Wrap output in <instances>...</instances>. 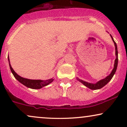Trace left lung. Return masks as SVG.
<instances>
[{"label":"left lung","mask_w":127,"mask_h":127,"mask_svg":"<svg viewBox=\"0 0 127 127\" xmlns=\"http://www.w3.org/2000/svg\"><path fill=\"white\" fill-rule=\"evenodd\" d=\"M110 36H111L113 42H114V44L115 46V54H116V59H115V60L114 67H113V70H112V72L110 73V75L107 76V77H106L104 79H103L99 81L98 82L95 83V84H91V83L85 82V81H82V80L77 78V79H78L80 82H81L82 84H84V85L86 86L87 87H88V88H89L90 89H91V90H98V89L103 88L104 86H105L106 84H107V83H108L109 81L112 79V78H113V75H115V72H116V68H117V66H118V48H117V45H116V42L114 41V40H113V37H112L111 34H110Z\"/></svg>","instance_id":"left-lung-1"}]
</instances>
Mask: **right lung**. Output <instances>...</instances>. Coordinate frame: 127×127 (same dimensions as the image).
Masks as SVG:
<instances>
[{"mask_svg": "<svg viewBox=\"0 0 127 127\" xmlns=\"http://www.w3.org/2000/svg\"><path fill=\"white\" fill-rule=\"evenodd\" d=\"M8 61L9 64V67L11 68V72L12 73L13 75L17 79L20 83L25 85L26 87H28V88H32V89H40L42 88V87H45V86L48 85V84L51 83L54 81V79H50L46 80V81H42V80H33V79H26L22 78V77L17 75V73H15V71L13 70V68L11 67V65L10 64L9 62V58L8 56Z\"/></svg>", "mask_w": 127, "mask_h": 127, "instance_id": "right-lung-1", "label": "right lung"}]
</instances>
